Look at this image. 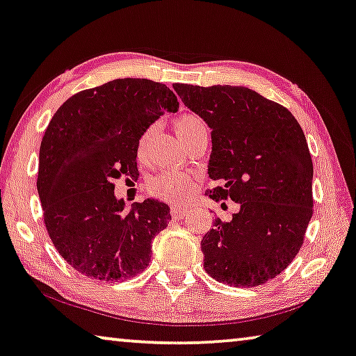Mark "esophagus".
<instances>
[{"instance_id":"34e87169","label":"esophagus","mask_w":356,"mask_h":356,"mask_svg":"<svg viewBox=\"0 0 356 356\" xmlns=\"http://www.w3.org/2000/svg\"><path fill=\"white\" fill-rule=\"evenodd\" d=\"M188 213H189L188 207H172V216L178 218V220H181V218H184Z\"/></svg>"}]
</instances>
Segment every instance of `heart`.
Here are the masks:
<instances>
[{
  "instance_id": "1",
  "label": "heart",
  "mask_w": 356,
  "mask_h": 356,
  "mask_svg": "<svg viewBox=\"0 0 356 356\" xmlns=\"http://www.w3.org/2000/svg\"><path fill=\"white\" fill-rule=\"evenodd\" d=\"M173 129L175 132L178 134L179 138H181L183 143H186L191 136L200 132V130H205V124L202 122V119L194 116V114H181V116L175 119ZM152 132H154V127H147L138 138V146H136V149H138L140 157H143L146 154ZM193 188L194 179L191 178L189 175L178 172H162L159 175H156L154 178H151L149 181V191L152 194L161 197V199L173 202L184 200L186 197L191 194Z\"/></svg>"
}]
</instances>
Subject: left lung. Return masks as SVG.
Here are the masks:
<instances>
[{
    "mask_svg": "<svg viewBox=\"0 0 356 356\" xmlns=\"http://www.w3.org/2000/svg\"><path fill=\"white\" fill-rule=\"evenodd\" d=\"M173 89L211 130L209 177L220 186L207 194L240 207L202 238L205 270L226 285H262L296 258L314 210V165L302 129L285 106L248 87Z\"/></svg>",
    "mask_w": 356,
    "mask_h": 356,
    "instance_id": "1",
    "label": "left lung"
}]
</instances>
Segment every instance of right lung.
Returning <instances> with one entry per match:
<instances>
[{
  "instance_id": "obj_1",
  "label": "right lung",
  "mask_w": 356,
  "mask_h": 356,
  "mask_svg": "<svg viewBox=\"0 0 356 356\" xmlns=\"http://www.w3.org/2000/svg\"><path fill=\"white\" fill-rule=\"evenodd\" d=\"M178 98L149 79H114L70 97L54 114L40 147L38 194L60 256L89 278L118 282L143 272L151 242L172 220L157 199L125 211L114 179L136 178L141 134Z\"/></svg>"
}]
</instances>
